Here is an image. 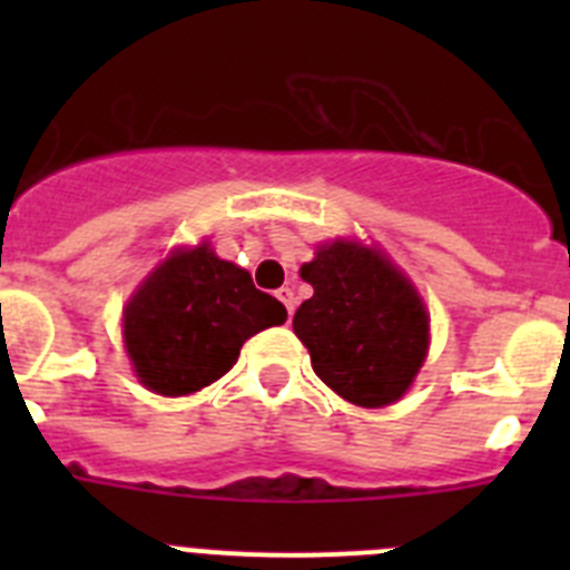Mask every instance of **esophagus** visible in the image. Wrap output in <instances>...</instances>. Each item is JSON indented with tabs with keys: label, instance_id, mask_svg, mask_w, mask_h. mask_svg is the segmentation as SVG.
<instances>
[{
	"label": "esophagus",
	"instance_id": "obj_1",
	"mask_svg": "<svg viewBox=\"0 0 570 570\" xmlns=\"http://www.w3.org/2000/svg\"><path fill=\"white\" fill-rule=\"evenodd\" d=\"M276 299H279L285 308H288V316H294V311H296L294 288H288V285H285V288H279V291H276Z\"/></svg>",
	"mask_w": 570,
	"mask_h": 570
}]
</instances>
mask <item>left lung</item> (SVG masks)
<instances>
[{"mask_svg":"<svg viewBox=\"0 0 570 570\" xmlns=\"http://www.w3.org/2000/svg\"><path fill=\"white\" fill-rule=\"evenodd\" d=\"M299 276L314 296L296 308L294 334L308 347L314 374L360 407L400 400L431 342V320L411 279L356 239L320 245Z\"/></svg>","mask_w":570,"mask_h":570,"instance_id":"obj_1","label":"left lung"}]
</instances>
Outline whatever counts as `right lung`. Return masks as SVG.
Returning a JSON list of instances; mask_svg holds the SVG:
<instances>
[{"label": "right lung", "instance_id": "add662e5", "mask_svg": "<svg viewBox=\"0 0 570 570\" xmlns=\"http://www.w3.org/2000/svg\"><path fill=\"white\" fill-rule=\"evenodd\" d=\"M285 320L279 299L256 291L248 271L203 242L176 248L150 271L125 305L122 336L148 391L185 396L228 374L245 340Z\"/></svg>", "mask_w": 570, "mask_h": 570}]
</instances>
